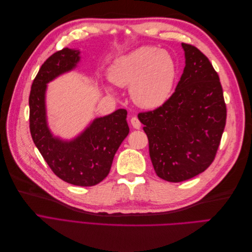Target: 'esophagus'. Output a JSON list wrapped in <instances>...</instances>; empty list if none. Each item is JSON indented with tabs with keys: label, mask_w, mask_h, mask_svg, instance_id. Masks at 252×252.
Segmentation results:
<instances>
[{
	"label": "esophagus",
	"mask_w": 252,
	"mask_h": 252,
	"mask_svg": "<svg viewBox=\"0 0 252 252\" xmlns=\"http://www.w3.org/2000/svg\"><path fill=\"white\" fill-rule=\"evenodd\" d=\"M130 123L134 129H140L141 128V122L136 117H132L130 120Z\"/></svg>",
	"instance_id": "1"
}]
</instances>
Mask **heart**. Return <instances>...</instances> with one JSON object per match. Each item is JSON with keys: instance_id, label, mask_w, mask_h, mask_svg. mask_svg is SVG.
Returning <instances> with one entry per match:
<instances>
[{"instance_id": "1", "label": "heart", "mask_w": 252, "mask_h": 252, "mask_svg": "<svg viewBox=\"0 0 252 252\" xmlns=\"http://www.w3.org/2000/svg\"><path fill=\"white\" fill-rule=\"evenodd\" d=\"M108 73L116 85L130 87L136 105L152 109L169 97L177 78V64L168 51L143 46L114 60Z\"/></svg>"}]
</instances>
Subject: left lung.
Segmentation results:
<instances>
[{
    "label": "left lung",
    "instance_id": "8db88e82",
    "mask_svg": "<svg viewBox=\"0 0 252 252\" xmlns=\"http://www.w3.org/2000/svg\"><path fill=\"white\" fill-rule=\"evenodd\" d=\"M182 47L185 68L174 94L161 107L138 114L157 175L173 183L208 168L226 124L223 89L215 68L196 47L185 43Z\"/></svg>",
    "mask_w": 252,
    "mask_h": 252
}]
</instances>
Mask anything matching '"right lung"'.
Segmentation results:
<instances>
[{
	"label": "right lung",
	"instance_id": "add662e5",
	"mask_svg": "<svg viewBox=\"0 0 252 252\" xmlns=\"http://www.w3.org/2000/svg\"><path fill=\"white\" fill-rule=\"evenodd\" d=\"M80 50L64 48L45 61L29 95V127L33 143L57 177L75 186H94L107 177L114 155L129 133L127 111L94 119L71 140L53 135L47 122V84L73 70Z\"/></svg>",
	"mask_w": 252,
	"mask_h": 252
}]
</instances>
